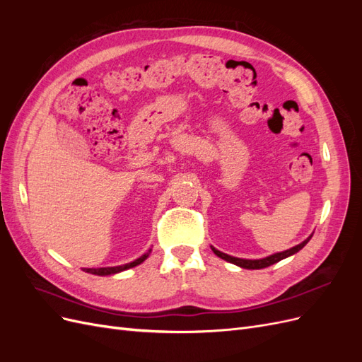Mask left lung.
<instances>
[{
  "label": "left lung",
  "mask_w": 362,
  "mask_h": 362,
  "mask_svg": "<svg viewBox=\"0 0 362 362\" xmlns=\"http://www.w3.org/2000/svg\"><path fill=\"white\" fill-rule=\"evenodd\" d=\"M311 237H313V235H310L308 238L303 240V242H302L300 245H298V246H294V247L287 249V250H284V252H278V254H273V255H270V257L261 258V259H245V258H237V257H231V255H228V254H223V252L217 250V249H216V247H213V246H211V249H213V252H214V254H216L218 258H222V259H225V261H228V262H233V264H235V266H238V267L255 270V269H264V267H269V266L275 264V262H278V261H281V259H284V258H287V257H290V255H294L296 252H299V250H300L306 243L310 242Z\"/></svg>",
  "instance_id": "8db88e82"
}]
</instances>
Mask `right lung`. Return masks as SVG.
Instances as JSON below:
<instances>
[{
  "mask_svg": "<svg viewBox=\"0 0 362 362\" xmlns=\"http://www.w3.org/2000/svg\"><path fill=\"white\" fill-rule=\"evenodd\" d=\"M151 254V249L149 252H146L145 255H141L140 258L134 259L128 262V264H124V266H116V267H100V269H84V272L87 273H92V275H98V276H107V275H115V273H119V272H124L127 269H131V267H136L139 264H141Z\"/></svg>",
  "mask_w": 362,
  "mask_h": 362,
  "instance_id": "1",
  "label": "right lung"
}]
</instances>
